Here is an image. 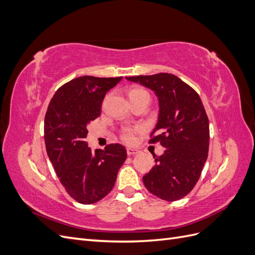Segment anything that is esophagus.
<instances>
[{"label": "esophagus", "mask_w": 255, "mask_h": 255, "mask_svg": "<svg viewBox=\"0 0 255 255\" xmlns=\"http://www.w3.org/2000/svg\"><path fill=\"white\" fill-rule=\"evenodd\" d=\"M127 152H128V155H135V154L139 153V150L133 149V148H128V149H127Z\"/></svg>", "instance_id": "esophagus-1"}]
</instances>
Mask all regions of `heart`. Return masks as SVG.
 <instances>
[{
  "mask_svg": "<svg viewBox=\"0 0 255 255\" xmlns=\"http://www.w3.org/2000/svg\"><path fill=\"white\" fill-rule=\"evenodd\" d=\"M141 94H148L145 90L141 89V88H133L128 91V98L129 100L134 99L135 97L139 96ZM139 128H125L122 129L121 132V138L122 140L127 142V143H132L135 140V136H136V132H138Z\"/></svg>",
  "mask_w": 255,
  "mask_h": 255,
  "instance_id": "obj_1",
  "label": "heart"
}]
</instances>
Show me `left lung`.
Returning <instances> with one entry per match:
<instances>
[{"instance_id": "obj_1", "label": "left lung", "mask_w": 255, "mask_h": 255, "mask_svg": "<svg viewBox=\"0 0 255 255\" xmlns=\"http://www.w3.org/2000/svg\"><path fill=\"white\" fill-rule=\"evenodd\" d=\"M155 91L159 115L149 143L166 148L155 159L150 172L143 175L145 188L166 201H176L194 189L208 155L210 123L197 91L176 75L157 73L129 76Z\"/></svg>"}]
</instances>
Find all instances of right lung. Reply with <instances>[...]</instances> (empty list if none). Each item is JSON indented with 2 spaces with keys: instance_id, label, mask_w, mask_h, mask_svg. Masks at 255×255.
I'll return each instance as SVG.
<instances>
[{
  "instance_id": "obj_1",
  "label": "right lung",
  "mask_w": 255,
  "mask_h": 255,
  "mask_svg": "<svg viewBox=\"0 0 255 255\" xmlns=\"http://www.w3.org/2000/svg\"><path fill=\"white\" fill-rule=\"evenodd\" d=\"M122 79L80 76L60 86L44 117V142L60 183L75 201L92 204L113 189L127 150L111 143L91 151L87 125L101 115L106 92Z\"/></svg>"
}]
</instances>
